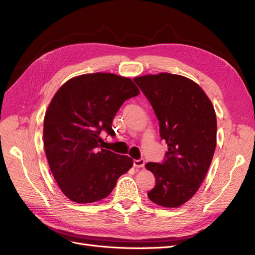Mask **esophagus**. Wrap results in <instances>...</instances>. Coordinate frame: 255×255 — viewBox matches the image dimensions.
Here are the masks:
<instances>
[{"mask_svg": "<svg viewBox=\"0 0 255 255\" xmlns=\"http://www.w3.org/2000/svg\"><path fill=\"white\" fill-rule=\"evenodd\" d=\"M133 165L134 167H137V168H141L144 166V159L140 158V159H134L133 160Z\"/></svg>", "mask_w": 255, "mask_h": 255, "instance_id": "34e87169", "label": "esophagus"}]
</instances>
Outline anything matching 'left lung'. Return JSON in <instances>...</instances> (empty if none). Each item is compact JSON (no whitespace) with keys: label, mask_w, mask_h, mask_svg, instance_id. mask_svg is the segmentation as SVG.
I'll return each instance as SVG.
<instances>
[{"label":"left lung","mask_w":255,"mask_h":255,"mask_svg":"<svg viewBox=\"0 0 255 255\" xmlns=\"http://www.w3.org/2000/svg\"><path fill=\"white\" fill-rule=\"evenodd\" d=\"M149 100L168 151L164 163H146L155 176L148 197L173 208L195 196L211 166L217 141L214 106L199 85L183 75L161 72L134 79Z\"/></svg>","instance_id":"obj_1"}]
</instances>
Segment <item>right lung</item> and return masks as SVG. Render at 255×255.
<instances>
[{
    "label": "right lung",
    "mask_w": 255,
    "mask_h": 255,
    "mask_svg": "<svg viewBox=\"0 0 255 255\" xmlns=\"http://www.w3.org/2000/svg\"><path fill=\"white\" fill-rule=\"evenodd\" d=\"M140 94L129 78L114 73L82 74L61 85L43 120V144L52 174L63 194L76 203L109 196L133 159L100 148L102 130L126 100Z\"/></svg>",
    "instance_id": "right-lung-1"
}]
</instances>
